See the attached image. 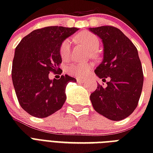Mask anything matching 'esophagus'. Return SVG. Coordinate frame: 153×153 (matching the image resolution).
<instances>
[{
	"mask_svg": "<svg viewBox=\"0 0 153 153\" xmlns=\"http://www.w3.org/2000/svg\"><path fill=\"white\" fill-rule=\"evenodd\" d=\"M77 82H86V79H81V78H77Z\"/></svg>",
	"mask_w": 153,
	"mask_h": 153,
	"instance_id": "34e87169",
	"label": "esophagus"
}]
</instances>
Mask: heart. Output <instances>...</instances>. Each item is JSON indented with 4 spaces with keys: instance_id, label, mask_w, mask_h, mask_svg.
<instances>
[{
    "instance_id": "b5f03b06",
    "label": "heart",
    "mask_w": 153,
    "mask_h": 153,
    "mask_svg": "<svg viewBox=\"0 0 153 153\" xmlns=\"http://www.w3.org/2000/svg\"><path fill=\"white\" fill-rule=\"evenodd\" d=\"M78 39L83 43L91 51V55L95 56V51L99 46V40L95 35L91 32H82L78 36ZM71 41L70 39H65L60 46L59 53L63 60H67L71 56ZM92 68V65L90 63H82V62H74L68 67V71L73 75L82 77L86 75L90 70Z\"/></svg>"
}]
</instances>
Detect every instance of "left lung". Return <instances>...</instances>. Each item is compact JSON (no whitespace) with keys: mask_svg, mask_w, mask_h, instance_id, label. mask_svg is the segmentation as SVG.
<instances>
[{"mask_svg":"<svg viewBox=\"0 0 153 153\" xmlns=\"http://www.w3.org/2000/svg\"><path fill=\"white\" fill-rule=\"evenodd\" d=\"M103 44V59L96 67L98 78L109 79L106 86L98 85L91 94L94 109L113 121H121L137 106L142 91L144 76L137 49L117 27H89Z\"/></svg>","mask_w":153,"mask_h":153,"instance_id":"8db88e82","label":"left lung"}]
</instances>
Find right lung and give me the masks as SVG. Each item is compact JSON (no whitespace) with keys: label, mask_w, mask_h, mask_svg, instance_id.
Returning a JSON list of instances; mask_svg holds the SVG:
<instances>
[{"label":"right lung","mask_w":153,"mask_h":153,"mask_svg":"<svg viewBox=\"0 0 153 153\" xmlns=\"http://www.w3.org/2000/svg\"><path fill=\"white\" fill-rule=\"evenodd\" d=\"M79 28L50 26L32 31L16 48L12 79L20 106L36 117H47L62 108L66 87L76 79L67 74L49 79V73H62L60 46Z\"/></svg>","instance_id":"add662e5"}]
</instances>
